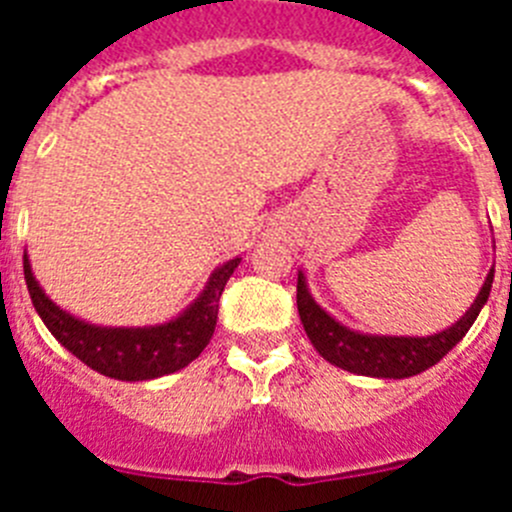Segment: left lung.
I'll return each mask as SVG.
<instances>
[{"instance_id":"1","label":"left lung","mask_w":512,"mask_h":512,"mask_svg":"<svg viewBox=\"0 0 512 512\" xmlns=\"http://www.w3.org/2000/svg\"><path fill=\"white\" fill-rule=\"evenodd\" d=\"M492 277L495 269H490L485 284L479 289L477 300L469 307L467 315L456 320L451 328L441 330L436 336L413 338V336H364L346 325L336 323L328 312L312 300L307 292L302 271L297 274V310L305 325V333L310 343L318 348V354L333 366H341L351 374L361 377H384V379H405L413 374L431 369L433 364L449 354L451 348L467 336V330L477 320L479 310L490 297Z\"/></svg>"}]
</instances>
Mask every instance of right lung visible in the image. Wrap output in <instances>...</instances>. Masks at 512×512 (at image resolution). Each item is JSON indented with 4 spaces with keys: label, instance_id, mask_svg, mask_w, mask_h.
I'll use <instances>...</instances> for the list:
<instances>
[{
    "label": "right lung",
    "instance_id": "add662e5",
    "mask_svg": "<svg viewBox=\"0 0 512 512\" xmlns=\"http://www.w3.org/2000/svg\"><path fill=\"white\" fill-rule=\"evenodd\" d=\"M238 264L241 259L220 266L207 282L205 292L194 300V305H189V310H184L171 323L156 325V328H99V325L71 318L69 312H63L45 297L30 271L27 256L22 266H25L30 300L43 318L45 328L51 330L63 348H69L76 359L104 377L143 382V379L179 372L205 351L215 333L220 295Z\"/></svg>",
    "mask_w": 512,
    "mask_h": 512
}]
</instances>
